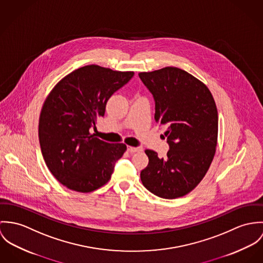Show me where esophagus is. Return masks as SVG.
Listing matches in <instances>:
<instances>
[{
	"mask_svg": "<svg viewBox=\"0 0 263 263\" xmlns=\"http://www.w3.org/2000/svg\"><path fill=\"white\" fill-rule=\"evenodd\" d=\"M127 150H128L130 153H135V152H142V151H143V148H142V147H132V146H128V147H127Z\"/></svg>",
	"mask_w": 263,
	"mask_h": 263,
	"instance_id": "34e87169",
	"label": "esophagus"
}]
</instances>
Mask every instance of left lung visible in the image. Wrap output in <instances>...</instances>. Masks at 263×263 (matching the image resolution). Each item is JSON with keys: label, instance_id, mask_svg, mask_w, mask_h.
Instances as JSON below:
<instances>
[{"label": "left lung", "instance_id": "obj_1", "mask_svg": "<svg viewBox=\"0 0 263 263\" xmlns=\"http://www.w3.org/2000/svg\"><path fill=\"white\" fill-rule=\"evenodd\" d=\"M139 78L155 102V122L165 126L170 150L159 158L145 150L148 165L140 177L157 197L176 199L192 192L206 174L217 146L218 112L214 98L201 81L167 66Z\"/></svg>", "mask_w": 263, "mask_h": 263}]
</instances>
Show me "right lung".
Listing matches in <instances>:
<instances>
[{"label":"right lung","mask_w":263,"mask_h":263,"mask_svg":"<svg viewBox=\"0 0 263 263\" xmlns=\"http://www.w3.org/2000/svg\"><path fill=\"white\" fill-rule=\"evenodd\" d=\"M133 71L90 64L64 77L45 100L39 118V142L44 161L69 190L89 193L106 184L127 147L90 134L105 115L111 96L125 86Z\"/></svg>","instance_id":"1"}]
</instances>
